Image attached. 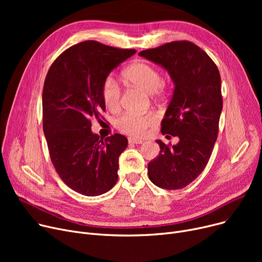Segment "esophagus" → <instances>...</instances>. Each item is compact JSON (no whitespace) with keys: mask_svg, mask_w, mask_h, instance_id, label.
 Returning a JSON list of instances; mask_svg holds the SVG:
<instances>
[{"mask_svg":"<svg viewBox=\"0 0 262 262\" xmlns=\"http://www.w3.org/2000/svg\"><path fill=\"white\" fill-rule=\"evenodd\" d=\"M128 142L130 144H141V143H143V140L139 139V138H135V137H129Z\"/></svg>","mask_w":262,"mask_h":262,"instance_id":"1","label":"esophagus"}]
</instances>
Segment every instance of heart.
I'll return each instance as SVG.
<instances>
[{
    "instance_id": "1",
    "label": "heart",
    "mask_w": 262,
    "mask_h": 262,
    "mask_svg": "<svg viewBox=\"0 0 262 262\" xmlns=\"http://www.w3.org/2000/svg\"><path fill=\"white\" fill-rule=\"evenodd\" d=\"M124 76L130 84L148 93L161 96L166 91L160 71L146 61H137L130 64L124 72ZM102 99L109 110H117L120 106L121 87L112 75H108L103 81ZM156 120L157 117L150 113L145 115L123 114L116 119L115 125L121 133L138 137L142 136Z\"/></svg>"
}]
</instances>
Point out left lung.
Returning <instances> with one entry per match:
<instances>
[{"label": "left lung", "instance_id": "left-lung-1", "mask_svg": "<svg viewBox=\"0 0 262 262\" xmlns=\"http://www.w3.org/2000/svg\"><path fill=\"white\" fill-rule=\"evenodd\" d=\"M139 55L162 66L174 81L161 133L180 138L176 145L157 140L160 153L147 164L148 178L163 189H182L203 172L213 150L223 107L221 76L207 53L191 41H172Z\"/></svg>", "mask_w": 262, "mask_h": 262}]
</instances>
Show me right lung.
I'll return each mask as SVG.
<instances>
[{
    "label": "right lung",
    "instance_id": "obj_1",
    "mask_svg": "<svg viewBox=\"0 0 262 262\" xmlns=\"http://www.w3.org/2000/svg\"><path fill=\"white\" fill-rule=\"evenodd\" d=\"M135 53L88 40L67 49L49 69L42 124L51 161L62 182L80 194L101 195L118 181L126 137L115 134L100 139L91 132V121L101 120L105 112L104 79Z\"/></svg>",
    "mask_w": 262,
    "mask_h": 262
}]
</instances>
